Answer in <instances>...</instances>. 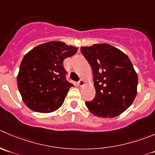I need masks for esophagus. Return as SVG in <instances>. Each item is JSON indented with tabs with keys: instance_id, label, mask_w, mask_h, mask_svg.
<instances>
[{
	"instance_id": "1",
	"label": "esophagus",
	"mask_w": 155,
	"mask_h": 155,
	"mask_svg": "<svg viewBox=\"0 0 155 155\" xmlns=\"http://www.w3.org/2000/svg\"><path fill=\"white\" fill-rule=\"evenodd\" d=\"M84 85H85V81L82 80V79H80V80L78 82V85H79V86H83Z\"/></svg>"
}]
</instances>
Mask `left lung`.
I'll use <instances>...</instances> for the list:
<instances>
[{"instance_id": "left-lung-1", "label": "left lung", "mask_w": 155, "mask_h": 155, "mask_svg": "<svg viewBox=\"0 0 155 155\" xmlns=\"http://www.w3.org/2000/svg\"><path fill=\"white\" fill-rule=\"evenodd\" d=\"M92 70L95 97L85 101L94 115L113 118L130 107L137 94L138 76L127 54L108 44L81 48Z\"/></svg>"}]
</instances>
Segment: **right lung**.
<instances>
[{
  "mask_svg": "<svg viewBox=\"0 0 155 155\" xmlns=\"http://www.w3.org/2000/svg\"><path fill=\"white\" fill-rule=\"evenodd\" d=\"M77 48L62 41H50L31 49L24 56L17 76L22 101L29 109L51 113L63 104L70 87L63 61Z\"/></svg>",
  "mask_w": 155,
  "mask_h": 155,
  "instance_id": "obj_1",
  "label": "right lung"
}]
</instances>
